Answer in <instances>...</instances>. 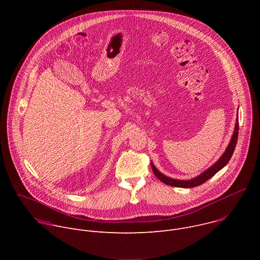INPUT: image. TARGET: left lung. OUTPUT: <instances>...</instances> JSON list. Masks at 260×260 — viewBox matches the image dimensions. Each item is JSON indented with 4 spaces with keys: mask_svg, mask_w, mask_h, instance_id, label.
<instances>
[{
    "mask_svg": "<svg viewBox=\"0 0 260 260\" xmlns=\"http://www.w3.org/2000/svg\"><path fill=\"white\" fill-rule=\"evenodd\" d=\"M238 135H239V117H237L236 119V125H235V129H234V134L232 136V139L230 141V144L228 145L225 151L223 152V154L221 155V157L210 168H208L205 172H203L202 174H200L199 176L190 179V180H179V179H173L170 178L166 175H164L162 173H160L155 166L153 165V162H151V168L152 171L154 173V175L165 184L170 185V186H174V187H182V188H191V187H197L199 185H202L203 183H205L206 181H208L210 178H212L217 172H219L221 169H223L230 161L234 151L235 148L237 145V141H238Z\"/></svg>",
    "mask_w": 260,
    "mask_h": 260,
    "instance_id": "left-lung-1",
    "label": "left lung"
}]
</instances>
